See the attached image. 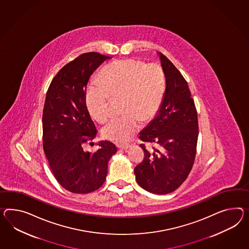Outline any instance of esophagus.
I'll return each mask as SVG.
<instances>
[{
    "mask_svg": "<svg viewBox=\"0 0 249 249\" xmlns=\"http://www.w3.org/2000/svg\"><path fill=\"white\" fill-rule=\"evenodd\" d=\"M129 147H130L129 144H119V145H118V148L122 149V150H127Z\"/></svg>",
    "mask_w": 249,
    "mask_h": 249,
    "instance_id": "34e87169",
    "label": "esophagus"
}]
</instances>
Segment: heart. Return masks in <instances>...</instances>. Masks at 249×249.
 Instances as JSON below:
<instances>
[{
  "label": "heart",
  "instance_id": "b5f03b06",
  "mask_svg": "<svg viewBox=\"0 0 249 249\" xmlns=\"http://www.w3.org/2000/svg\"><path fill=\"white\" fill-rule=\"evenodd\" d=\"M101 84L89 86L86 100L97 121L111 115V102L121 99L120 112L103 129L106 138L117 142L130 140L140 129L141 120L153 119L158 113L165 92L166 79L157 64L137 59H122L107 65L99 73Z\"/></svg>",
  "mask_w": 249,
  "mask_h": 249
}]
</instances>
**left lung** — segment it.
I'll return each mask as SVG.
<instances>
[{"label":"left lung","instance_id":"obj_1","mask_svg":"<svg viewBox=\"0 0 249 249\" xmlns=\"http://www.w3.org/2000/svg\"><path fill=\"white\" fill-rule=\"evenodd\" d=\"M159 54L166 77L165 93L158 114L140 133L144 157L134 168V174L142 189L161 195L177 190L192 171L198 124L187 81L168 57Z\"/></svg>","mask_w":249,"mask_h":249}]
</instances>
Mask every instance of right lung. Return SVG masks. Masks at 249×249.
Segmentation results:
<instances>
[{"mask_svg": "<svg viewBox=\"0 0 249 249\" xmlns=\"http://www.w3.org/2000/svg\"><path fill=\"white\" fill-rule=\"evenodd\" d=\"M97 52L79 55L58 71L45 99L42 129L43 150L57 182L72 193L98 190L107 174V163L117 152L115 144L103 141L95 153L84 151L97 131L86 104L90 76L106 59Z\"/></svg>", "mask_w": 249, "mask_h": 249, "instance_id": "right-lung-1", "label": "right lung"}]
</instances>
